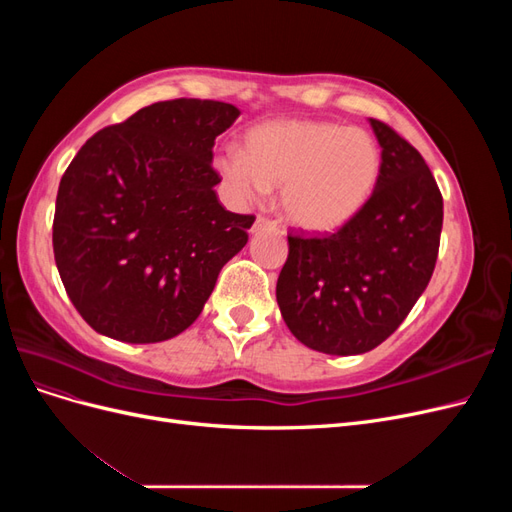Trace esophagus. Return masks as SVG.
Listing matches in <instances>:
<instances>
[{
    "label": "esophagus",
    "instance_id": "1",
    "mask_svg": "<svg viewBox=\"0 0 512 512\" xmlns=\"http://www.w3.org/2000/svg\"><path fill=\"white\" fill-rule=\"evenodd\" d=\"M265 228H275V224H273L271 220H267V218H262V215H258V218H256V222H254V226H252V232H258V230H265Z\"/></svg>",
    "mask_w": 512,
    "mask_h": 512
}]
</instances>
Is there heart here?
<instances>
[{"mask_svg": "<svg viewBox=\"0 0 512 512\" xmlns=\"http://www.w3.org/2000/svg\"><path fill=\"white\" fill-rule=\"evenodd\" d=\"M215 168L239 203L282 185L286 220L312 232L350 222L374 196L382 153L361 128L316 119H273L245 134L243 153L222 151Z\"/></svg>", "mask_w": 512, "mask_h": 512, "instance_id": "heart-1", "label": "heart"}]
</instances>
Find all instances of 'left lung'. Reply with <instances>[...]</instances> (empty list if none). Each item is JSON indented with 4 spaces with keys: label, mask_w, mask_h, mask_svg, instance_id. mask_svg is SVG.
Instances as JSON below:
<instances>
[{
    "label": "left lung",
    "mask_w": 512,
    "mask_h": 512,
    "mask_svg": "<svg viewBox=\"0 0 512 512\" xmlns=\"http://www.w3.org/2000/svg\"><path fill=\"white\" fill-rule=\"evenodd\" d=\"M382 173L369 203L329 237H288L277 305L290 333L324 354H363L395 333L427 288L442 232V194L423 156L369 119Z\"/></svg>",
    "instance_id": "1"
}]
</instances>
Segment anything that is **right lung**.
<instances>
[{
    "mask_svg": "<svg viewBox=\"0 0 512 512\" xmlns=\"http://www.w3.org/2000/svg\"><path fill=\"white\" fill-rule=\"evenodd\" d=\"M237 106L179 98L96 132L61 177L53 252L83 320L126 344H156L200 316L254 215L215 194L213 145Z\"/></svg>",
    "mask_w": 512,
    "mask_h": 512,
    "instance_id": "add662e5",
    "label": "right lung"
}]
</instances>
